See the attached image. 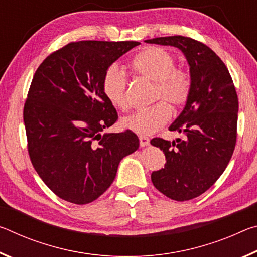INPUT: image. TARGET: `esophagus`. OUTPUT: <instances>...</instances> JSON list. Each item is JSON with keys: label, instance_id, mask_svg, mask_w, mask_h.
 <instances>
[{"label": "esophagus", "instance_id": "esophagus-1", "mask_svg": "<svg viewBox=\"0 0 257 257\" xmlns=\"http://www.w3.org/2000/svg\"><path fill=\"white\" fill-rule=\"evenodd\" d=\"M139 145H141L142 147L150 145V138L146 136H139Z\"/></svg>", "mask_w": 257, "mask_h": 257}]
</instances>
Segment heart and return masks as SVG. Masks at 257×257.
I'll use <instances>...</instances> for the list:
<instances>
[{
  "label": "heart",
  "mask_w": 257,
  "mask_h": 257,
  "mask_svg": "<svg viewBox=\"0 0 257 257\" xmlns=\"http://www.w3.org/2000/svg\"><path fill=\"white\" fill-rule=\"evenodd\" d=\"M133 68L138 75L155 82V99H164L172 107L184 105L188 99L190 78L186 72L177 70L176 60L167 50L158 46L147 47L134 59ZM102 88L107 101L113 106L120 110L128 107L125 96L127 77L119 66L112 64L106 69L103 76ZM167 104L159 102L149 108L136 111L122 120L123 128L141 136L156 133L171 118V110Z\"/></svg>",
  "instance_id": "b5f03b06"
}]
</instances>
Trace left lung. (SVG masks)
<instances>
[{"label":"left lung","instance_id":"left-lung-1","mask_svg":"<svg viewBox=\"0 0 257 257\" xmlns=\"http://www.w3.org/2000/svg\"><path fill=\"white\" fill-rule=\"evenodd\" d=\"M145 42L177 47L189 66V97L169 127L184 137L151 141L167 160L164 168L152 172L154 187L175 201H189L213 186L231 159L237 138V93L222 60L203 43L184 36Z\"/></svg>","mask_w":257,"mask_h":257}]
</instances>
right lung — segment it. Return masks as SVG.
Listing matches in <instances>:
<instances>
[{
  "label": "right lung",
  "mask_w": 257,
  "mask_h": 257,
  "mask_svg": "<svg viewBox=\"0 0 257 257\" xmlns=\"http://www.w3.org/2000/svg\"><path fill=\"white\" fill-rule=\"evenodd\" d=\"M139 42L80 41L47 56L24 107L30 160L44 184L78 205L114 180L120 161L138 149L133 132L103 133L118 120L103 93L104 72Z\"/></svg>",
  "instance_id": "right-lung-1"
}]
</instances>
